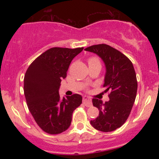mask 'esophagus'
Listing matches in <instances>:
<instances>
[{
  "instance_id": "34e87169",
  "label": "esophagus",
  "mask_w": 159,
  "mask_h": 159,
  "mask_svg": "<svg viewBox=\"0 0 159 159\" xmlns=\"http://www.w3.org/2000/svg\"><path fill=\"white\" fill-rule=\"evenodd\" d=\"M83 104L86 107L92 106V102H91V100L89 99V98H87V97L83 98Z\"/></svg>"
}]
</instances>
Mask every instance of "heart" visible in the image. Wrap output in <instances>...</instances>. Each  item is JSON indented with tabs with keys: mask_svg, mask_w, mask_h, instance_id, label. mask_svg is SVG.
Wrapping results in <instances>:
<instances>
[{
	"mask_svg": "<svg viewBox=\"0 0 159 159\" xmlns=\"http://www.w3.org/2000/svg\"><path fill=\"white\" fill-rule=\"evenodd\" d=\"M88 64L89 66H101V62H100V60L98 59V57L96 56H92L88 58Z\"/></svg>",
	"mask_w": 159,
	"mask_h": 159,
	"instance_id": "b5f03b06",
	"label": "heart"
}]
</instances>
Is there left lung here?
Returning a JSON list of instances; mask_svg holds the SVG:
<instances>
[{
	"label": "left lung",
	"instance_id": "obj_1",
	"mask_svg": "<svg viewBox=\"0 0 159 159\" xmlns=\"http://www.w3.org/2000/svg\"><path fill=\"white\" fill-rule=\"evenodd\" d=\"M85 51L98 54L106 66L105 93L109 91L108 102L93 98V105L99 111L98 116L90 121L94 129L112 132L125 123L135 100L138 81L132 61L125 54L106 44L91 45Z\"/></svg>",
	"mask_w": 159,
	"mask_h": 159
}]
</instances>
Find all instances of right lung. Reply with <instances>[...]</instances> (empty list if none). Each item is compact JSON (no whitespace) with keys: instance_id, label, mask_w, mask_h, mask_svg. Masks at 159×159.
Wrapping results in <instances>:
<instances>
[{"instance_id":"1","label":"right lung","mask_w":159,"mask_h":159,"mask_svg":"<svg viewBox=\"0 0 159 159\" xmlns=\"http://www.w3.org/2000/svg\"><path fill=\"white\" fill-rule=\"evenodd\" d=\"M83 48H49L32 62L25 75L27 107L36 124L48 134H61L68 129L72 113L82 103L81 95L62 99L58 90L71 62Z\"/></svg>"}]
</instances>
